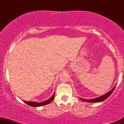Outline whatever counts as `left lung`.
<instances>
[{
	"label": "left lung",
	"instance_id": "left-lung-1",
	"mask_svg": "<svg viewBox=\"0 0 124 124\" xmlns=\"http://www.w3.org/2000/svg\"><path fill=\"white\" fill-rule=\"evenodd\" d=\"M115 86L112 88V90H111L110 91L108 92L107 93H106L105 94L103 95H101V96L99 97L95 98V99H84L82 98H80V99L82 101H86V102H89V103H96V102H101L102 101L106 100V99H108V97L110 96V95L112 94V93H113V91H114L115 88Z\"/></svg>",
	"mask_w": 124,
	"mask_h": 124
}]
</instances>
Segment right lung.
Listing matches in <instances>:
<instances>
[{"label":"right lung","instance_id":"1","mask_svg":"<svg viewBox=\"0 0 124 124\" xmlns=\"http://www.w3.org/2000/svg\"><path fill=\"white\" fill-rule=\"evenodd\" d=\"M54 96H55V93H54L53 95L49 98V99L48 100L44 101L43 102H40V103H37V102H34V101H23L25 103H26L28 105L30 106H33V107H39V106H44L46 105L47 104H49L51 102H52L54 99Z\"/></svg>","mask_w":124,"mask_h":124}]
</instances>
